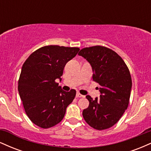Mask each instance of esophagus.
<instances>
[{
	"mask_svg": "<svg viewBox=\"0 0 151 151\" xmlns=\"http://www.w3.org/2000/svg\"><path fill=\"white\" fill-rule=\"evenodd\" d=\"M76 96H77V97H79V98L84 97V95H81V93H77V94H76Z\"/></svg>",
	"mask_w": 151,
	"mask_h": 151,
	"instance_id": "esophagus-1",
	"label": "esophagus"
}]
</instances>
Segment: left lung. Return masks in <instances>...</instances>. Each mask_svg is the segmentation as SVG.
<instances>
[{"label":"left lung","mask_w":151,"mask_h":151,"mask_svg":"<svg viewBox=\"0 0 151 151\" xmlns=\"http://www.w3.org/2000/svg\"><path fill=\"white\" fill-rule=\"evenodd\" d=\"M91 65L93 80L99 84V98L89 95L87 109L83 110L84 120L91 127L104 130L116 124L127 109L132 86L131 74L116 52L103 46L81 49L78 53Z\"/></svg>","instance_id":"left-lung-1"}]
</instances>
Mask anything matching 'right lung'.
<instances>
[{
  "label": "right lung",
  "instance_id": "1",
  "mask_svg": "<svg viewBox=\"0 0 151 151\" xmlns=\"http://www.w3.org/2000/svg\"><path fill=\"white\" fill-rule=\"evenodd\" d=\"M79 48L48 45L35 50L25 60L18 80V92L25 113L42 129L57 125L63 119L76 91H65L55 80H62L66 64Z\"/></svg>",
  "mask_w": 151,
  "mask_h": 151
}]
</instances>
